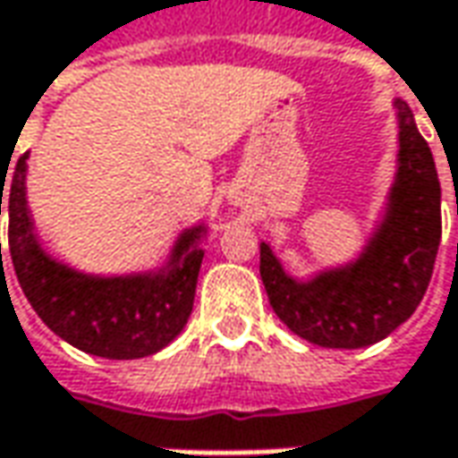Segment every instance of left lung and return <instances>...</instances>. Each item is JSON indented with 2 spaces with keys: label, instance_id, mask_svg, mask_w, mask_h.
Returning a JSON list of instances; mask_svg holds the SVG:
<instances>
[{
  "label": "left lung",
  "instance_id": "8db88e82",
  "mask_svg": "<svg viewBox=\"0 0 458 458\" xmlns=\"http://www.w3.org/2000/svg\"><path fill=\"white\" fill-rule=\"evenodd\" d=\"M397 170L382 216L361 252L306 280L293 277L267 242L259 275L277 318L326 349H361L405 324L431 283L441 242V183L411 106L395 98Z\"/></svg>",
  "mask_w": 458,
  "mask_h": 458
}]
</instances>
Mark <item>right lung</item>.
<instances>
[{
	"label": "right lung",
	"mask_w": 458,
	"mask_h": 458,
	"mask_svg": "<svg viewBox=\"0 0 458 458\" xmlns=\"http://www.w3.org/2000/svg\"><path fill=\"white\" fill-rule=\"evenodd\" d=\"M27 157L30 152L17 160L12 173H7L9 163L0 165V214L7 188L9 257L30 306L63 342L94 357L140 360L165 349L193 310L201 242L208 226L183 229L165 262L155 270L127 275L76 270L40 244L27 203Z\"/></svg>",
	"instance_id": "1"
}]
</instances>
